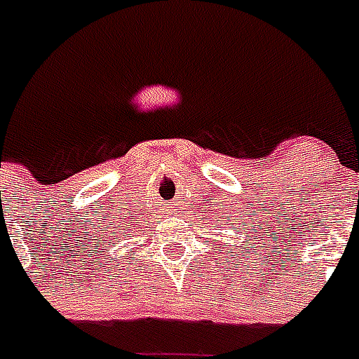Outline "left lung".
<instances>
[{
  "label": "left lung",
  "instance_id": "left-lung-1",
  "mask_svg": "<svg viewBox=\"0 0 359 359\" xmlns=\"http://www.w3.org/2000/svg\"><path fill=\"white\" fill-rule=\"evenodd\" d=\"M218 222H219V219H218ZM227 222H229V219H227ZM244 224H245V222H244ZM251 229H255V227L251 225ZM245 245H250V242H245ZM219 253H222V251H219ZM229 253H233V251H229ZM238 253H244V245H240Z\"/></svg>",
  "mask_w": 359,
  "mask_h": 359
}]
</instances>
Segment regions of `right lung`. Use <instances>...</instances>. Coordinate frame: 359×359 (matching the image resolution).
Returning a JSON list of instances; mask_svg holds the SVG:
<instances>
[{"mask_svg": "<svg viewBox=\"0 0 359 359\" xmlns=\"http://www.w3.org/2000/svg\"><path fill=\"white\" fill-rule=\"evenodd\" d=\"M123 236H126V235H123Z\"/></svg>", "mask_w": 359, "mask_h": 359, "instance_id": "1", "label": "right lung"}]
</instances>
